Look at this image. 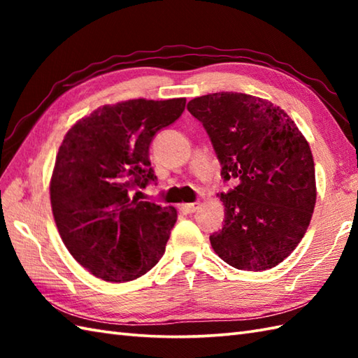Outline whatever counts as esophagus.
<instances>
[{
    "label": "esophagus",
    "mask_w": 358,
    "mask_h": 358,
    "mask_svg": "<svg viewBox=\"0 0 358 358\" xmlns=\"http://www.w3.org/2000/svg\"><path fill=\"white\" fill-rule=\"evenodd\" d=\"M200 203H189V204H183V209L187 212V214H194V212L199 209Z\"/></svg>",
    "instance_id": "esophagus-1"
}]
</instances>
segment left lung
<instances>
[{"mask_svg":"<svg viewBox=\"0 0 358 358\" xmlns=\"http://www.w3.org/2000/svg\"><path fill=\"white\" fill-rule=\"evenodd\" d=\"M187 110L203 123L222 163L223 229L212 249L241 271H266L292 254L313 217L317 187L309 143L287 113L260 96L217 92L196 96Z\"/></svg>","mask_w":358,"mask_h":358,"instance_id":"8db88e82","label":"left lung"}]
</instances>
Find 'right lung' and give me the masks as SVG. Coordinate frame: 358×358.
<instances>
[{
    "mask_svg": "<svg viewBox=\"0 0 358 358\" xmlns=\"http://www.w3.org/2000/svg\"><path fill=\"white\" fill-rule=\"evenodd\" d=\"M185 104L186 98L106 104L64 135L50 178L52 214L67 250L96 278L126 283L163 257L177 209L131 199V191L157 178L150 141Z\"/></svg>",
    "mask_w": 358,
    "mask_h": 358,
    "instance_id": "1",
    "label": "right lung"
}]
</instances>
